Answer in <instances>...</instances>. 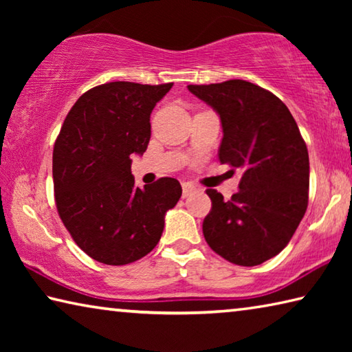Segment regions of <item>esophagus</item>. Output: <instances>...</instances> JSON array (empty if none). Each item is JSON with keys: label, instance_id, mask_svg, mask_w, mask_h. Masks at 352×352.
Segmentation results:
<instances>
[{"label": "esophagus", "instance_id": "34e87169", "mask_svg": "<svg viewBox=\"0 0 352 352\" xmlns=\"http://www.w3.org/2000/svg\"><path fill=\"white\" fill-rule=\"evenodd\" d=\"M182 188H183V199H188L190 194H194L195 190H197V188H195L192 183H183Z\"/></svg>", "mask_w": 352, "mask_h": 352}]
</instances>
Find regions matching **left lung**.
<instances>
[{"label":"left lung","mask_w":352,"mask_h":352,"mask_svg":"<svg viewBox=\"0 0 352 352\" xmlns=\"http://www.w3.org/2000/svg\"><path fill=\"white\" fill-rule=\"evenodd\" d=\"M188 90L220 116V163L242 170L239 192L230 200L206 189L212 208L204 220L205 239L236 265H259L287 245L306 212V142L283 100L252 82L233 79Z\"/></svg>","instance_id":"8db88e82"}]
</instances>
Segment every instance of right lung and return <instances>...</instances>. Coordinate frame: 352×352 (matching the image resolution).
<instances>
[{"label": "right lung", "instance_id": "right-lung-1", "mask_svg": "<svg viewBox=\"0 0 352 352\" xmlns=\"http://www.w3.org/2000/svg\"><path fill=\"white\" fill-rule=\"evenodd\" d=\"M174 83L110 82L77 99L52 152L58 216L94 261L126 265L157 247L166 212L182 197L170 177L135 186L132 155L146 152L151 113Z\"/></svg>", "mask_w": 352, "mask_h": 352}]
</instances>
